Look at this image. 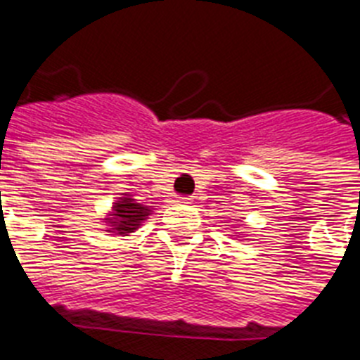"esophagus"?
Instances as JSON below:
<instances>
[{
  "label": "esophagus",
  "instance_id": "1",
  "mask_svg": "<svg viewBox=\"0 0 360 360\" xmlns=\"http://www.w3.org/2000/svg\"><path fill=\"white\" fill-rule=\"evenodd\" d=\"M192 200H194L192 195H186V198H179V200H177V201H179V203H190V201H192Z\"/></svg>",
  "mask_w": 360,
  "mask_h": 360
}]
</instances>
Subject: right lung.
<instances>
[{"mask_svg": "<svg viewBox=\"0 0 360 360\" xmlns=\"http://www.w3.org/2000/svg\"><path fill=\"white\" fill-rule=\"evenodd\" d=\"M151 214L150 207H144L136 203L129 194H124L118 198V201L112 205V212H110L105 221L109 226V233H116V235L127 236L129 233H134L142 226V221Z\"/></svg>", "mask_w": 360, "mask_h": 360, "instance_id": "1", "label": "right lung"}]
</instances>
